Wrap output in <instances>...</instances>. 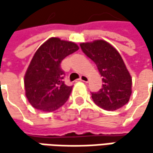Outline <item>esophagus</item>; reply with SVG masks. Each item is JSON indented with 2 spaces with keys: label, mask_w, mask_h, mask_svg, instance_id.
<instances>
[{
  "label": "esophagus",
  "mask_w": 153,
  "mask_h": 153,
  "mask_svg": "<svg viewBox=\"0 0 153 153\" xmlns=\"http://www.w3.org/2000/svg\"><path fill=\"white\" fill-rule=\"evenodd\" d=\"M79 80L83 81V82H88V78L86 76V75H81V76L79 77Z\"/></svg>",
  "instance_id": "34e87169"
}]
</instances>
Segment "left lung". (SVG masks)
Listing matches in <instances>:
<instances>
[{
	"mask_svg": "<svg viewBox=\"0 0 153 153\" xmlns=\"http://www.w3.org/2000/svg\"><path fill=\"white\" fill-rule=\"evenodd\" d=\"M79 46L84 54L97 65L103 77L102 88L91 93L94 103L107 111H114L125 105L132 93V79L120 53L103 40L80 43Z\"/></svg>",
	"mask_w": 153,
	"mask_h": 153,
	"instance_id": "left-lung-1",
	"label": "left lung"
}]
</instances>
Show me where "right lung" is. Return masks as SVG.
<instances>
[{
  "label": "right lung",
  "mask_w": 153,
  "mask_h": 153,
  "mask_svg": "<svg viewBox=\"0 0 153 153\" xmlns=\"http://www.w3.org/2000/svg\"><path fill=\"white\" fill-rule=\"evenodd\" d=\"M78 49L75 43L54 37L37 49L24 79L25 96L33 107L54 111L68 100L73 86L65 85L60 64Z\"/></svg>",
  "instance_id": "obj_1"
}]
</instances>
